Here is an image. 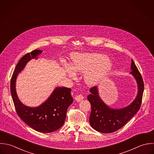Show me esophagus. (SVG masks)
Listing matches in <instances>:
<instances>
[{"mask_svg": "<svg viewBox=\"0 0 154 154\" xmlns=\"http://www.w3.org/2000/svg\"><path fill=\"white\" fill-rule=\"evenodd\" d=\"M83 99H84V97H83V96L81 95V94L77 95V96H76L75 97V100L76 102H79L82 101V100H83Z\"/></svg>", "mask_w": 154, "mask_h": 154, "instance_id": "34e87169", "label": "esophagus"}]
</instances>
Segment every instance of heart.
<instances>
[{
	"label": "heart",
	"mask_w": 154,
	"mask_h": 154,
	"mask_svg": "<svg viewBox=\"0 0 154 154\" xmlns=\"http://www.w3.org/2000/svg\"><path fill=\"white\" fill-rule=\"evenodd\" d=\"M71 68L75 72H84V79L90 86L100 82L109 73L113 67L112 62L107 57L97 53H75L71 56ZM64 68L70 77L73 72L68 66Z\"/></svg>",
	"instance_id": "obj_1"
}]
</instances>
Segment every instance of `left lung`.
Returning a JSON list of instances; mask_svg holds the SVG:
<instances>
[{
	"mask_svg": "<svg viewBox=\"0 0 154 154\" xmlns=\"http://www.w3.org/2000/svg\"><path fill=\"white\" fill-rule=\"evenodd\" d=\"M131 72L137 85V94L130 104L122 108H112L103 102L99 95V87L90 90L87 97L91 106L90 115V125L96 131L103 133H110L122 128L139 111L143 93L144 84L141 75L133 60Z\"/></svg>",
	"mask_w": 154,
	"mask_h": 154,
	"instance_id": "8db88e82",
	"label": "left lung"
}]
</instances>
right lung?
I'll use <instances>...</instances> for the list:
<instances>
[{
  "instance_id": "obj_1",
  "label": "right lung",
  "mask_w": 154,
  "mask_h": 154,
  "mask_svg": "<svg viewBox=\"0 0 154 154\" xmlns=\"http://www.w3.org/2000/svg\"><path fill=\"white\" fill-rule=\"evenodd\" d=\"M43 51L35 50L24 55L17 63L11 80V93L16 111L20 118L35 130L44 133L59 129L64 123L67 110L73 103L71 89L57 87L48 98L36 107H29L20 101L16 91L18 74L32 59H38Z\"/></svg>"
}]
</instances>
